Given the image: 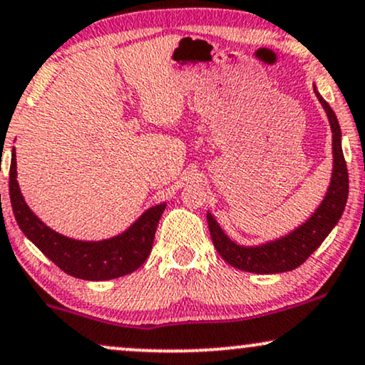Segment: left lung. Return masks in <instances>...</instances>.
<instances>
[{
	"instance_id": "obj_1",
	"label": "left lung",
	"mask_w": 365,
	"mask_h": 365,
	"mask_svg": "<svg viewBox=\"0 0 365 365\" xmlns=\"http://www.w3.org/2000/svg\"><path fill=\"white\" fill-rule=\"evenodd\" d=\"M314 93H317L318 101L325 108L331 133H334V173H331V181L327 195L323 197L322 205L312 215V218L296 228L294 232H291L289 235L257 247H244L237 245L235 242L225 235V232L220 228L217 220L211 217V213L206 215L215 249L228 264L240 269V271L254 274H279L299 267L322 245L328 233L334 230L341 213H344L345 205H347L349 173L344 152H341L339 120H336L330 105L317 91V88H314Z\"/></svg>"
}]
</instances>
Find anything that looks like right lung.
<instances>
[{"label": "right lung", "mask_w": 365, "mask_h": 365, "mask_svg": "<svg viewBox=\"0 0 365 365\" xmlns=\"http://www.w3.org/2000/svg\"><path fill=\"white\" fill-rule=\"evenodd\" d=\"M10 200L18 227L58 269L86 281L127 276L145 262L154 244L165 203L152 206L121 235L101 242H81L53 232L26 206L16 181L15 148L10 165Z\"/></svg>", "instance_id": "right-lung-1"}]
</instances>
